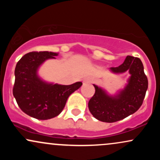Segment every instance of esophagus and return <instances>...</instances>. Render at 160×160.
Returning a JSON list of instances; mask_svg holds the SVG:
<instances>
[{"instance_id":"esophagus-1","label":"esophagus","mask_w":160,"mask_h":160,"mask_svg":"<svg viewBox=\"0 0 160 160\" xmlns=\"http://www.w3.org/2000/svg\"><path fill=\"white\" fill-rule=\"evenodd\" d=\"M88 82H90V80H89V79H85V80H83V83H88Z\"/></svg>"}]
</instances>
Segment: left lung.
Wrapping results in <instances>:
<instances>
[{
  "label": "left lung",
  "instance_id": "8db88e82",
  "mask_svg": "<svg viewBox=\"0 0 160 160\" xmlns=\"http://www.w3.org/2000/svg\"><path fill=\"white\" fill-rule=\"evenodd\" d=\"M113 73L128 71L131 74L128 83L116 96H109L101 88L94 85L95 94L89 100L88 107L97 120L114 122L136 112L142 105L148 87V78L139 58L128 56L122 65L111 68Z\"/></svg>",
  "mask_w": 160,
  "mask_h": 160
}]
</instances>
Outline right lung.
Listing matches in <instances>:
<instances>
[{
  "label": "right lung",
  "instance_id": "1",
  "mask_svg": "<svg viewBox=\"0 0 160 160\" xmlns=\"http://www.w3.org/2000/svg\"><path fill=\"white\" fill-rule=\"evenodd\" d=\"M56 56L58 53L48 51L28 52L16 64L12 94L20 109L38 120H49L58 116L69 95L82 84L81 82L68 86L51 84L38 78L39 66Z\"/></svg>",
  "mask_w": 160,
  "mask_h": 160
}]
</instances>
